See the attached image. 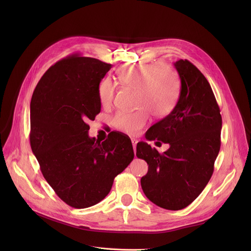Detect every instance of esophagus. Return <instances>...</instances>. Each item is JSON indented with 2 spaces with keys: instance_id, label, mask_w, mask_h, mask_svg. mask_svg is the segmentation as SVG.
Segmentation results:
<instances>
[{
  "instance_id": "esophagus-1",
  "label": "esophagus",
  "mask_w": 251,
  "mask_h": 251,
  "mask_svg": "<svg viewBox=\"0 0 251 251\" xmlns=\"http://www.w3.org/2000/svg\"><path fill=\"white\" fill-rule=\"evenodd\" d=\"M131 141H132L133 148H134V152H135V151H136V145H137V143H138V140H137V139H135V138H132V139H131Z\"/></svg>"
}]
</instances>
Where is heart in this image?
<instances>
[{"mask_svg": "<svg viewBox=\"0 0 251 251\" xmlns=\"http://www.w3.org/2000/svg\"><path fill=\"white\" fill-rule=\"evenodd\" d=\"M120 81L137 89L135 111L118 112L112 119L114 127L128 134H136L149 120V112L156 117L168 114L177 99L178 79L175 69L164 62L123 66L118 70ZM115 95V85L110 78H104L98 85V98L108 106Z\"/></svg>", "mask_w": 251, "mask_h": 251, "instance_id": "heart-1", "label": "heart"}]
</instances>
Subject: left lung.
Here are the masks:
<instances>
[{"instance_id": "8db88e82", "label": "left lung", "mask_w": 251, "mask_h": 251, "mask_svg": "<svg viewBox=\"0 0 251 251\" xmlns=\"http://www.w3.org/2000/svg\"><path fill=\"white\" fill-rule=\"evenodd\" d=\"M181 79L180 98L173 111L146 133L148 140L167 143L159 153L145 142L136 156L148 164L141 178L145 196L160 207L178 210L191 204L207 185L221 149L222 115L212 89L189 60L174 63Z\"/></svg>"}]
</instances>
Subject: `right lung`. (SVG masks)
<instances>
[{"label": "right lung", "mask_w": 251, "mask_h": 251, "mask_svg": "<svg viewBox=\"0 0 251 251\" xmlns=\"http://www.w3.org/2000/svg\"><path fill=\"white\" fill-rule=\"evenodd\" d=\"M111 67L71 54L46 71L31 96V151L58 198L75 208L101 201L134 159L127 135L113 132L102 143L88 136L87 121L101 109L98 85Z\"/></svg>", "instance_id": "right-lung-1"}]
</instances>
